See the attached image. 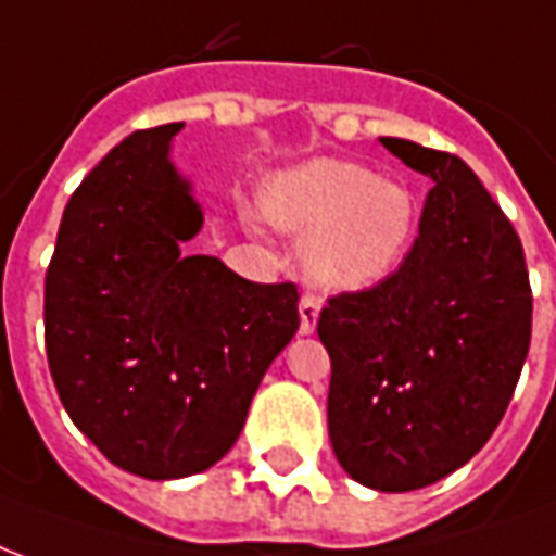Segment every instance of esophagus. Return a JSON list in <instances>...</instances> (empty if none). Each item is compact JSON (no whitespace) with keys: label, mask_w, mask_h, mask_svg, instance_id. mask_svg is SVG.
<instances>
[{"label":"esophagus","mask_w":556,"mask_h":556,"mask_svg":"<svg viewBox=\"0 0 556 556\" xmlns=\"http://www.w3.org/2000/svg\"><path fill=\"white\" fill-rule=\"evenodd\" d=\"M301 333L303 337H309L315 333V325H318V313H321V301L315 298V294H303L301 298Z\"/></svg>","instance_id":"obj_1"}]
</instances>
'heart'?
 Returning <instances> with one entry per match:
<instances>
[{"mask_svg": "<svg viewBox=\"0 0 556 556\" xmlns=\"http://www.w3.org/2000/svg\"><path fill=\"white\" fill-rule=\"evenodd\" d=\"M262 217L306 235L301 265L325 291H361L390 277L417 231L408 187L361 163L315 157L270 175L258 193Z\"/></svg>", "mask_w": 556, "mask_h": 556, "instance_id": "1", "label": "heart"}]
</instances>
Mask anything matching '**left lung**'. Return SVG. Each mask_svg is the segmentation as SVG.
<instances>
[{
  "mask_svg": "<svg viewBox=\"0 0 556 556\" xmlns=\"http://www.w3.org/2000/svg\"><path fill=\"white\" fill-rule=\"evenodd\" d=\"M431 178L419 235L375 289L330 298L327 429L337 462L375 491L426 489L497 429L530 349L525 250L465 160L381 137Z\"/></svg>",
  "mask_w": 556,
  "mask_h": 556,
  "instance_id": "1",
  "label": "left lung"
}]
</instances>
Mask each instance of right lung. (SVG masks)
Instances as JSON below:
<instances>
[{
  "instance_id": "obj_1",
  "label": "right lung",
  "mask_w": 556,
  "mask_h": 556,
  "mask_svg": "<svg viewBox=\"0 0 556 556\" xmlns=\"http://www.w3.org/2000/svg\"><path fill=\"white\" fill-rule=\"evenodd\" d=\"M175 125L137 130L71 195L43 286L62 405L115 467L202 473L229 453L267 366L301 327L298 286L184 253L202 229Z\"/></svg>"
}]
</instances>
